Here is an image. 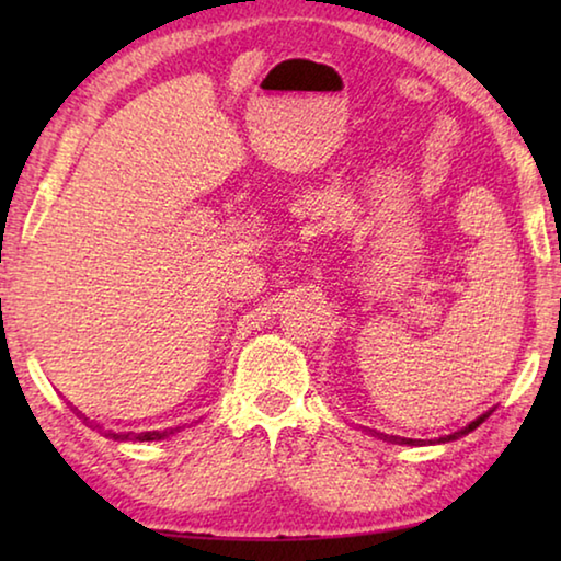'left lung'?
Here are the masks:
<instances>
[{"mask_svg":"<svg viewBox=\"0 0 561 561\" xmlns=\"http://www.w3.org/2000/svg\"><path fill=\"white\" fill-rule=\"evenodd\" d=\"M497 405H492V408H488L485 413H480L478 417H474V421H470L468 425H462L460 431H455V433H448V435H440V438H435V440H413V438H401V435H388V433H378V431H374V428H366L368 433L371 435H376V438H381V440H386V443H396V445H440V443H450V440H458V438H462V435H468V433H472L474 428H478L480 423H485L488 417L492 415V411H495Z\"/></svg>","mask_w":561,"mask_h":561,"instance_id":"left-lung-1","label":"left lung"}]
</instances>
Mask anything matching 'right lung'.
<instances>
[{"mask_svg": "<svg viewBox=\"0 0 561 561\" xmlns=\"http://www.w3.org/2000/svg\"><path fill=\"white\" fill-rule=\"evenodd\" d=\"M71 411L79 415V417H83V423H91L87 415H83L79 408H73L71 405ZM91 428H101V425H91ZM175 431H180V428H168V431H146V433H133V431H128V433H116V431H103L106 433V438H111V440H118V443H153V440H165V438H170V435H173Z\"/></svg>", "mask_w": 561, "mask_h": 561, "instance_id": "1", "label": "right lung"}]
</instances>
